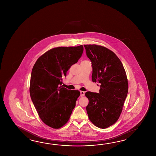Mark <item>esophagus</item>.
I'll return each instance as SVG.
<instances>
[{
    "label": "esophagus",
    "mask_w": 156,
    "mask_h": 156,
    "mask_svg": "<svg viewBox=\"0 0 156 156\" xmlns=\"http://www.w3.org/2000/svg\"><path fill=\"white\" fill-rule=\"evenodd\" d=\"M85 95V92L84 91H80V96H83Z\"/></svg>",
    "instance_id": "obj_1"
}]
</instances>
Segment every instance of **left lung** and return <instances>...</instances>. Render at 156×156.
<instances>
[{
    "label": "left lung",
    "instance_id": "1",
    "mask_svg": "<svg viewBox=\"0 0 156 156\" xmlns=\"http://www.w3.org/2000/svg\"><path fill=\"white\" fill-rule=\"evenodd\" d=\"M91 62L93 82L100 83L99 93L87 91L86 106L90 121L104 129L119 118L128 91L126 73L119 58L113 51L96 44L83 45Z\"/></svg>",
    "mask_w": 156,
    "mask_h": 156
}]
</instances>
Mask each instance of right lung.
Wrapping results in <instances>:
<instances>
[{
	"label": "right lung",
	"instance_id": "right-lung-1",
	"mask_svg": "<svg viewBox=\"0 0 156 156\" xmlns=\"http://www.w3.org/2000/svg\"><path fill=\"white\" fill-rule=\"evenodd\" d=\"M83 47H60L48 51L33 66L30 93L40 118L48 126L58 129L70 118L80 95L79 90L63 87L62 76L82 56Z\"/></svg>",
	"mask_w": 156,
	"mask_h": 156
}]
</instances>
